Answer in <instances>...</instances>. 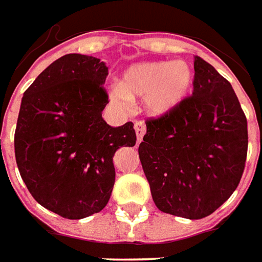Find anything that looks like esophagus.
Listing matches in <instances>:
<instances>
[{
  "label": "esophagus",
  "instance_id": "34e87169",
  "mask_svg": "<svg viewBox=\"0 0 262 262\" xmlns=\"http://www.w3.org/2000/svg\"><path fill=\"white\" fill-rule=\"evenodd\" d=\"M135 134H137V142L140 144L142 138H144V135H145V124L144 122H135Z\"/></svg>",
  "mask_w": 262,
  "mask_h": 262
}]
</instances>
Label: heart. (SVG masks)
<instances>
[{
  "label": "heart",
  "instance_id": "obj_1",
  "mask_svg": "<svg viewBox=\"0 0 262 262\" xmlns=\"http://www.w3.org/2000/svg\"><path fill=\"white\" fill-rule=\"evenodd\" d=\"M193 84L194 70L185 60L135 63L124 70L118 86L111 87L110 98L120 107H127L131 100L144 98L146 113L161 118L186 101Z\"/></svg>",
  "mask_w": 262,
  "mask_h": 262
}]
</instances>
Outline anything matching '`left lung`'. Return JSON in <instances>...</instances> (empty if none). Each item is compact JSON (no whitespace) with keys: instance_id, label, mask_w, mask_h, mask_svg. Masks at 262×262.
<instances>
[{"instance_id":"8db88e82","label":"left lung","mask_w":262,"mask_h":262,"mask_svg":"<svg viewBox=\"0 0 262 262\" xmlns=\"http://www.w3.org/2000/svg\"><path fill=\"white\" fill-rule=\"evenodd\" d=\"M248 146L247 120L233 87L194 56L193 96L166 117L146 121L142 169L161 211L199 220L240 183Z\"/></svg>"}]
</instances>
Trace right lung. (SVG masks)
<instances>
[{"instance_id": "right-lung-1", "label": "right lung", "mask_w": 262, "mask_h": 262, "mask_svg": "<svg viewBox=\"0 0 262 262\" xmlns=\"http://www.w3.org/2000/svg\"><path fill=\"white\" fill-rule=\"evenodd\" d=\"M108 68L80 53L59 57L35 79L21 100L15 159L33 199L70 220L103 210L116 182L113 157L134 146V124L111 127L103 83Z\"/></svg>"}]
</instances>
